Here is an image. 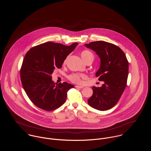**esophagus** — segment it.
Instances as JSON below:
<instances>
[{"mask_svg": "<svg viewBox=\"0 0 151 151\" xmlns=\"http://www.w3.org/2000/svg\"><path fill=\"white\" fill-rule=\"evenodd\" d=\"M76 88H84V86H76Z\"/></svg>", "mask_w": 151, "mask_h": 151, "instance_id": "34e87169", "label": "esophagus"}]
</instances>
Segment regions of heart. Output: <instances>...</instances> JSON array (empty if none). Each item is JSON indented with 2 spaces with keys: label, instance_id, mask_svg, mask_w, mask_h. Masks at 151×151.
Instances as JSON below:
<instances>
[{
  "label": "heart",
  "instance_id": "heart-1",
  "mask_svg": "<svg viewBox=\"0 0 151 151\" xmlns=\"http://www.w3.org/2000/svg\"><path fill=\"white\" fill-rule=\"evenodd\" d=\"M81 56L83 58V59L86 62L88 60L90 59H93V55L92 52H91L89 50H85L81 52ZM86 76L84 74H80L77 73H73L68 76V79L73 83H76V84H80L81 83V78H85Z\"/></svg>",
  "mask_w": 151,
  "mask_h": 151
}]
</instances>
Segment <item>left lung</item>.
<instances>
[{
  "label": "left lung",
  "instance_id": "left-lung-1",
  "mask_svg": "<svg viewBox=\"0 0 151 151\" xmlns=\"http://www.w3.org/2000/svg\"><path fill=\"white\" fill-rule=\"evenodd\" d=\"M85 45L101 59L96 77L99 81H104L101 87H92L93 94L88 103L95 109L107 110L116 105L126 87L129 62L123 51L113 43L100 41Z\"/></svg>",
  "mask_w": 151,
  "mask_h": 151
}]
</instances>
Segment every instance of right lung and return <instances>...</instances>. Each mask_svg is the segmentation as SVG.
<instances>
[{
  "mask_svg": "<svg viewBox=\"0 0 151 151\" xmlns=\"http://www.w3.org/2000/svg\"><path fill=\"white\" fill-rule=\"evenodd\" d=\"M78 43L65 46L48 42L35 46L26 53L20 70L22 85L31 101L44 110L52 111L65 101L67 91L74 86L55 83L52 74L60 68L67 56Z\"/></svg>",
  "mask_w": 151,
  "mask_h": 151,
  "instance_id": "right-lung-1",
  "label": "right lung"
}]
</instances>
